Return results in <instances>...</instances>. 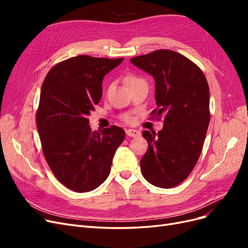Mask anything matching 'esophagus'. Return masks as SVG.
<instances>
[{
	"label": "esophagus",
	"instance_id": "obj_1",
	"mask_svg": "<svg viewBox=\"0 0 248 248\" xmlns=\"http://www.w3.org/2000/svg\"><path fill=\"white\" fill-rule=\"evenodd\" d=\"M126 134L128 137H131V138H137V137L140 136V132L139 130H136V129H127Z\"/></svg>",
	"mask_w": 248,
	"mask_h": 248
}]
</instances>
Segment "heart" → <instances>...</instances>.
<instances>
[{"label":"heart","mask_w":248,"mask_h":248,"mask_svg":"<svg viewBox=\"0 0 248 248\" xmlns=\"http://www.w3.org/2000/svg\"><path fill=\"white\" fill-rule=\"evenodd\" d=\"M140 80H141V78H138L137 76H132V74H131V76H128V77L126 78V84L128 85V87H129V86H131L132 84H134V82L140 81ZM123 119L125 120V121L128 122V121H131L132 117H131L130 115H128V114H126V115L123 116Z\"/></svg>","instance_id":"b5f03b06"}]
</instances>
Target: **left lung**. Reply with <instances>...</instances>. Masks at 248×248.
Segmentation results:
<instances>
[{
    "label": "left lung",
    "mask_w": 248,
    "mask_h": 248,
    "mask_svg": "<svg viewBox=\"0 0 248 248\" xmlns=\"http://www.w3.org/2000/svg\"><path fill=\"white\" fill-rule=\"evenodd\" d=\"M130 62L154 78L157 108L151 115L164 117L160 131L142 132L148 150L140 159L141 174L154 186L171 188L189 176L200 158L210 122L208 81L198 65L170 49Z\"/></svg>",
    "instance_id": "obj_1"
}]
</instances>
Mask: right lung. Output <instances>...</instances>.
Masks as SVG:
<instances>
[{
  "instance_id": "add662e5",
  "label": "right lung",
  "mask_w": 248,
  "mask_h": 248,
  "mask_svg": "<svg viewBox=\"0 0 248 248\" xmlns=\"http://www.w3.org/2000/svg\"><path fill=\"white\" fill-rule=\"evenodd\" d=\"M123 60L73 57L52 67L42 84L36 114L42 152L55 177L76 192L91 191L106 181L125 139L115 125L92 131L88 119L101 99L104 76Z\"/></svg>"
}]
</instances>
